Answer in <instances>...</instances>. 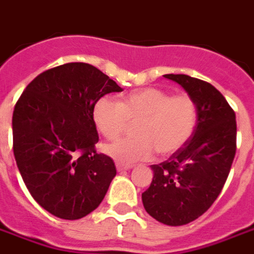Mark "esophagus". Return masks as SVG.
I'll use <instances>...</instances> for the list:
<instances>
[{"label":"esophagus","instance_id":"34e87169","mask_svg":"<svg viewBox=\"0 0 254 254\" xmlns=\"http://www.w3.org/2000/svg\"><path fill=\"white\" fill-rule=\"evenodd\" d=\"M116 166H117V170H119V172H123V170H127L133 168V165H125V164H120V162H117Z\"/></svg>","mask_w":254,"mask_h":254}]
</instances>
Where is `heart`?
I'll list each match as a JSON object with an SVG mask.
<instances>
[{
    "mask_svg": "<svg viewBox=\"0 0 254 254\" xmlns=\"http://www.w3.org/2000/svg\"><path fill=\"white\" fill-rule=\"evenodd\" d=\"M197 104L187 93L173 94L161 89L131 90L120 102L102 97L93 106V121L108 140H117L130 124L134 138L108 145L105 153L120 164L148 160L156 150L158 156L177 152L196 129Z\"/></svg>",
    "mask_w": 254,
    "mask_h": 254,
    "instance_id": "1",
    "label": "heart"
}]
</instances>
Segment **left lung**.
Returning <instances> with one entry per match:
<instances>
[{
	"instance_id": "1",
	"label": "left lung",
	"mask_w": 254,
	"mask_h": 254,
	"mask_svg": "<svg viewBox=\"0 0 254 254\" xmlns=\"http://www.w3.org/2000/svg\"><path fill=\"white\" fill-rule=\"evenodd\" d=\"M197 104L196 129L183 148L152 165L142 193L145 210L157 221L180 226L202 216L221 193L236 154L235 110L212 84L187 74H165Z\"/></svg>"
}]
</instances>
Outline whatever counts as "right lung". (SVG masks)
Returning <instances> with one entry per match:
<instances>
[{
    "label": "right lung",
    "mask_w": 254,
    "mask_h": 254,
    "mask_svg": "<svg viewBox=\"0 0 254 254\" xmlns=\"http://www.w3.org/2000/svg\"><path fill=\"white\" fill-rule=\"evenodd\" d=\"M121 90L90 64L69 63L37 75L15 102V162L33 198L56 217L78 220L104 200L117 172L96 150L93 106Z\"/></svg>",
    "instance_id": "obj_1"
}]
</instances>
